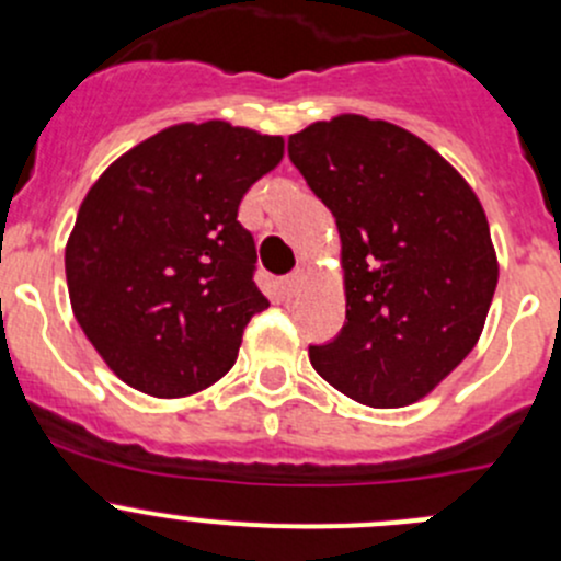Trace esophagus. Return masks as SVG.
I'll list each match as a JSON object with an SVG mask.
<instances>
[{
	"instance_id": "1",
	"label": "esophagus",
	"mask_w": 561,
	"mask_h": 561,
	"mask_svg": "<svg viewBox=\"0 0 561 561\" xmlns=\"http://www.w3.org/2000/svg\"><path fill=\"white\" fill-rule=\"evenodd\" d=\"M304 287V271H293L290 276H285V282H282V290H285L287 298H296L298 293H301Z\"/></svg>"
}]
</instances>
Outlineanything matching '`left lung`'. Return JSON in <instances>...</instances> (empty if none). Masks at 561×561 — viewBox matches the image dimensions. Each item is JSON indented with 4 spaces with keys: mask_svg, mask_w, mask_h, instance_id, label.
Returning <instances> with one entry per match:
<instances>
[{
    "mask_svg": "<svg viewBox=\"0 0 561 561\" xmlns=\"http://www.w3.org/2000/svg\"><path fill=\"white\" fill-rule=\"evenodd\" d=\"M287 154L342 236L347 317L309 344L317 375L366 407H407L472 353L496 290L483 206L407 129L336 116L290 135Z\"/></svg>",
    "mask_w": 561,
    "mask_h": 561,
    "instance_id": "1",
    "label": "left lung"
}]
</instances>
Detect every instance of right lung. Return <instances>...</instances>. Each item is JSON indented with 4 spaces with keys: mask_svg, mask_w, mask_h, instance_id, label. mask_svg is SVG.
<instances>
[{
    "mask_svg": "<svg viewBox=\"0 0 561 561\" xmlns=\"http://www.w3.org/2000/svg\"><path fill=\"white\" fill-rule=\"evenodd\" d=\"M285 154L279 135L175 124L83 197L65 252L78 325L127 386L160 399L217 382L254 314L257 249L239 203Z\"/></svg>",
    "mask_w": 561,
    "mask_h": 561,
    "instance_id": "obj_1",
    "label": "right lung"
}]
</instances>
